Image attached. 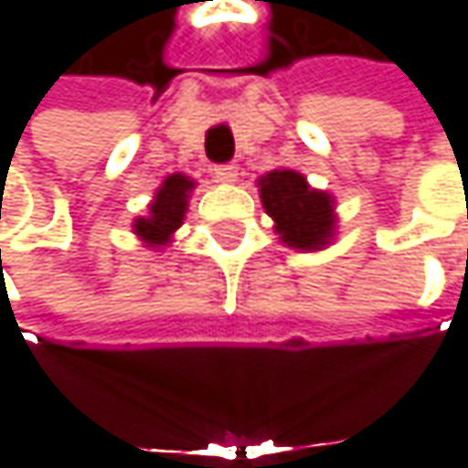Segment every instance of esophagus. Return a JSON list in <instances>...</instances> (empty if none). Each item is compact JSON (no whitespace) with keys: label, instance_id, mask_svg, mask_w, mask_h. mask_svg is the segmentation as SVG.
Masks as SVG:
<instances>
[{"label":"esophagus","instance_id":"obj_1","mask_svg":"<svg viewBox=\"0 0 468 468\" xmlns=\"http://www.w3.org/2000/svg\"><path fill=\"white\" fill-rule=\"evenodd\" d=\"M213 174H216L218 182L231 185V182H237V176H239V166H237V164H221V166L213 169Z\"/></svg>","mask_w":468,"mask_h":468}]
</instances>
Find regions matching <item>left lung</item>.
Here are the masks:
<instances>
[{
    "mask_svg": "<svg viewBox=\"0 0 468 468\" xmlns=\"http://www.w3.org/2000/svg\"><path fill=\"white\" fill-rule=\"evenodd\" d=\"M265 213L273 218L276 234L286 247L314 252L331 244L335 234L333 197L313 189L307 179L292 169H276L258 179Z\"/></svg>",
    "mask_w": 468,
    "mask_h": 468,
    "instance_id": "left-lung-1",
    "label": "left lung"
}]
</instances>
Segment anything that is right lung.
<instances>
[{
  "mask_svg": "<svg viewBox=\"0 0 468 468\" xmlns=\"http://www.w3.org/2000/svg\"><path fill=\"white\" fill-rule=\"evenodd\" d=\"M195 187V182L185 174H171L164 179V185L155 189L154 203L148 206V216L135 218V234L145 247H166L174 237V231L185 221L187 213V197Z\"/></svg>",
  "mask_w": 468,
  "mask_h": 468,
  "instance_id": "1",
  "label": "right lung"
}]
</instances>
